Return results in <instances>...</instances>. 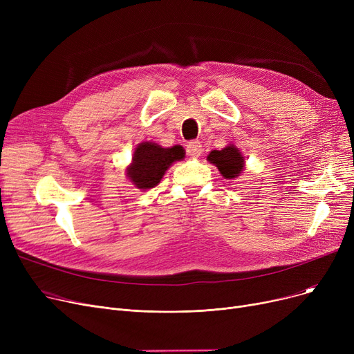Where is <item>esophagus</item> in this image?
Listing matches in <instances>:
<instances>
[{
	"mask_svg": "<svg viewBox=\"0 0 354 354\" xmlns=\"http://www.w3.org/2000/svg\"><path fill=\"white\" fill-rule=\"evenodd\" d=\"M187 152H188L189 156L198 158V156L202 153V145H201V142H198V140H191V142L187 145Z\"/></svg>",
	"mask_w": 354,
	"mask_h": 354,
	"instance_id": "esophagus-1",
	"label": "esophagus"
}]
</instances>
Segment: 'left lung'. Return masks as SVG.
Masks as SVG:
<instances>
[{"mask_svg":"<svg viewBox=\"0 0 354 354\" xmlns=\"http://www.w3.org/2000/svg\"><path fill=\"white\" fill-rule=\"evenodd\" d=\"M208 160L228 179L238 176L244 169V159L235 146H227L222 151H212L208 155Z\"/></svg>","mask_w":354,"mask_h":354,"instance_id":"1","label":"left lung"}]
</instances>
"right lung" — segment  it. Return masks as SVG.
I'll use <instances>...</instances> for the list:
<instances>
[{
    "mask_svg": "<svg viewBox=\"0 0 354 354\" xmlns=\"http://www.w3.org/2000/svg\"><path fill=\"white\" fill-rule=\"evenodd\" d=\"M183 156L182 146L165 149L152 142L140 143L135 151L133 163L127 169V176L140 189L153 188L160 182L167 167Z\"/></svg>",
    "mask_w": 354,
    "mask_h": 354,
    "instance_id": "obj_1",
    "label": "right lung"
}]
</instances>
